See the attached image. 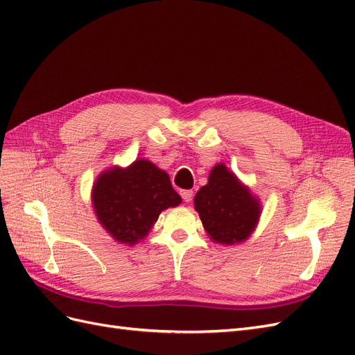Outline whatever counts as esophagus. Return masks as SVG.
Masks as SVG:
<instances>
[{"label":"esophagus","mask_w":355,"mask_h":355,"mask_svg":"<svg viewBox=\"0 0 355 355\" xmlns=\"http://www.w3.org/2000/svg\"><path fill=\"white\" fill-rule=\"evenodd\" d=\"M180 197L185 202H189L192 200V191H180Z\"/></svg>","instance_id":"obj_1"}]
</instances>
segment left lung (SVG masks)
Returning <instances> with one entry per match:
<instances>
[{"label":"left lung","instance_id":"8db88e82","mask_svg":"<svg viewBox=\"0 0 355 355\" xmlns=\"http://www.w3.org/2000/svg\"><path fill=\"white\" fill-rule=\"evenodd\" d=\"M194 207L210 240L223 245L249 239L262 213L259 198L223 163L211 168L207 185L196 194Z\"/></svg>","mask_w":355,"mask_h":355}]
</instances>
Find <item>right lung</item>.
Segmentation results:
<instances>
[{"instance_id":"obj_1","label":"right lung","mask_w":355,"mask_h":355,"mask_svg":"<svg viewBox=\"0 0 355 355\" xmlns=\"http://www.w3.org/2000/svg\"><path fill=\"white\" fill-rule=\"evenodd\" d=\"M180 202L168 175L145 158L124 168L103 170L92 188L96 218L118 244L125 245L142 241L159 213Z\"/></svg>"}]
</instances>
